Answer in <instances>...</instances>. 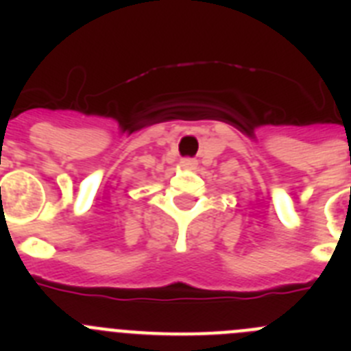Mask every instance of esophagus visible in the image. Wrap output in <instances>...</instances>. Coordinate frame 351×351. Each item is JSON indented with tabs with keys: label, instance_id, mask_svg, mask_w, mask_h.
I'll list each match as a JSON object with an SVG mask.
<instances>
[{
	"label": "esophagus",
	"instance_id": "34e87169",
	"mask_svg": "<svg viewBox=\"0 0 351 351\" xmlns=\"http://www.w3.org/2000/svg\"><path fill=\"white\" fill-rule=\"evenodd\" d=\"M181 165L184 167V169H195V167H197V160H195V158H182Z\"/></svg>",
	"mask_w": 351,
	"mask_h": 351
}]
</instances>
